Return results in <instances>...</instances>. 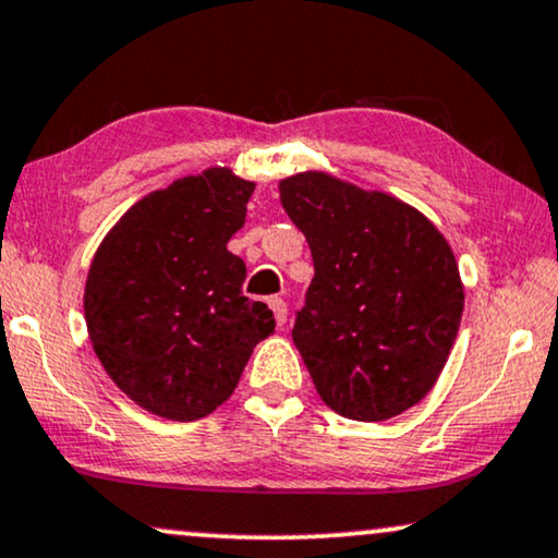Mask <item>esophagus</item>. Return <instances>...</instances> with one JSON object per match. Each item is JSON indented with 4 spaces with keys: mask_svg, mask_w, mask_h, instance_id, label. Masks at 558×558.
<instances>
[{
    "mask_svg": "<svg viewBox=\"0 0 558 558\" xmlns=\"http://www.w3.org/2000/svg\"><path fill=\"white\" fill-rule=\"evenodd\" d=\"M267 303H270V308H272L275 322H278V326H286V322H288V303L283 299H270Z\"/></svg>",
    "mask_w": 558,
    "mask_h": 558,
    "instance_id": "34e87169",
    "label": "esophagus"
}]
</instances>
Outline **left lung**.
Segmentation results:
<instances>
[{
  "label": "left lung",
  "mask_w": 558,
  "mask_h": 558,
  "mask_svg": "<svg viewBox=\"0 0 558 558\" xmlns=\"http://www.w3.org/2000/svg\"><path fill=\"white\" fill-rule=\"evenodd\" d=\"M278 189L314 257L293 341L316 392L331 411L367 423L421 403L464 311L447 236L411 204L324 170L288 175Z\"/></svg>",
  "instance_id": "obj_1"
}]
</instances>
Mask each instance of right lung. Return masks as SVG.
I'll return each instance as SVG.
<instances>
[{
	"label": "right lung",
	"mask_w": 558,
	"mask_h": 558,
	"mask_svg": "<svg viewBox=\"0 0 558 558\" xmlns=\"http://www.w3.org/2000/svg\"><path fill=\"white\" fill-rule=\"evenodd\" d=\"M255 183L206 168L147 193L109 229L86 275L84 316L101 367L147 413L196 421L232 396L272 311L242 295L227 250Z\"/></svg>",
	"instance_id": "right-lung-1"
}]
</instances>
